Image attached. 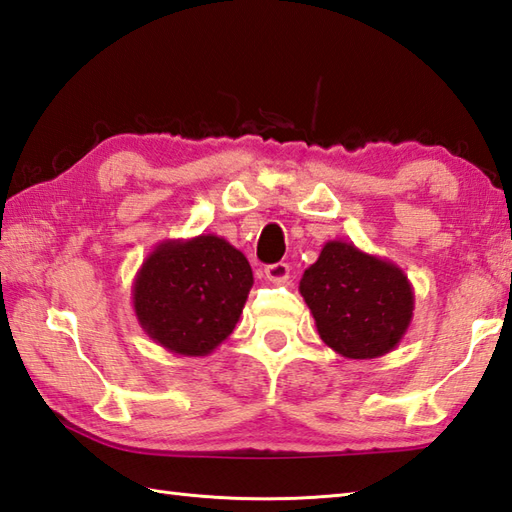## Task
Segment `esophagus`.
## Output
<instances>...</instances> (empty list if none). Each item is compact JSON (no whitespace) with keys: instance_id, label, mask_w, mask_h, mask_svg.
Segmentation results:
<instances>
[{"instance_id":"34e87169","label":"esophagus","mask_w":512,"mask_h":512,"mask_svg":"<svg viewBox=\"0 0 512 512\" xmlns=\"http://www.w3.org/2000/svg\"><path fill=\"white\" fill-rule=\"evenodd\" d=\"M264 273H266V279L273 281V284H286L288 277H290V266L284 264V262L270 264V266H266Z\"/></svg>"}]
</instances>
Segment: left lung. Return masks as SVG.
Segmentation results:
<instances>
[{
  "label": "left lung",
  "mask_w": 512,
  "mask_h": 512,
  "mask_svg": "<svg viewBox=\"0 0 512 512\" xmlns=\"http://www.w3.org/2000/svg\"><path fill=\"white\" fill-rule=\"evenodd\" d=\"M321 341L352 361L389 354L413 319V288L389 259L332 242L299 281Z\"/></svg>",
  "instance_id": "1"
}]
</instances>
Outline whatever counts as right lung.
Wrapping results in <instances>:
<instances>
[{"label":"right lung","mask_w":512,"mask_h":512,"mask_svg":"<svg viewBox=\"0 0 512 512\" xmlns=\"http://www.w3.org/2000/svg\"><path fill=\"white\" fill-rule=\"evenodd\" d=\"M253 270L224 237L165 239L138 268L132 301L151 341L180 356H206L242 317Z\"/></svg>","instance_id":"right-lung-1"}]
</instances>
